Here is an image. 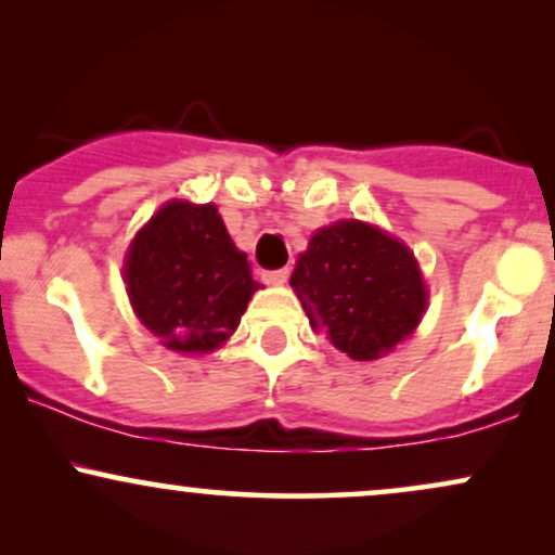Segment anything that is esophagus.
Instances as JSON below:
<instances>
[{"instance_id":"obj_1","label":"esophagus","mask_w":555,"mask_h":555,"mask_svg":"<svg viewBox=\"0 0 555 555\" xmlns=\"http://www.w3.org/2000/svg\"><path fill=\"white\" fill-rule=\"evenodd\" d=\"M260 279H263L266 284H286V279H289V269H276V271H263L260 273Z\"/></svg>"}]
</instances>
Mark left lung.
<instances>
[{
    "mask_svg": "<svg viewBox=\"0 0 555 555\" xmlns=\"http://www.w3.org/2000/svg\"><path fill=\"white\" fill-rule=\"evenodd\" d=\"M289 284L310 328L358 362L384 358L415 334L428 305L415 253L358 219L318 229Z\"/></svg>",
    "mask_w": 555,
    "mask_h": 555,
    "instance_id": "obj_1",
    "label": "left lung"
}]
</instances>
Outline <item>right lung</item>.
Masks as SVG:
<instances>
[{"mask_svg":"<svg viewBox=\"0 0 555 555\" xmlns=\"http://www.w3.org/2000/svg\"><path fill=\"white\" fill-rule=\"evenodd\" d=\"M125 284L140 323L182 354L219 349L260 286L219 208L188 201H169L135 234Z\"/></svg>","mask_w":555,"mask_h":555,"instance_id":"right-lung-1","label":"right lung"}]
</instances>
